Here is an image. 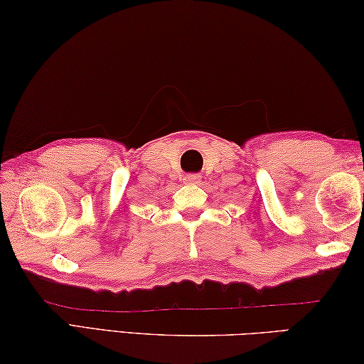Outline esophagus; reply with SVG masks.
<instances>
[{
    "label": "esophagus",
    "instance_id": "esophagus-1",
    "mask_svg": "<svg viewBox=\"0 0 364 364\" xmlns=\"http://www.w3.org/2000/svg\"><path fill=\"white\" fill-rule=\"evenodd\" d=\"M183 181L186 184H197V183H200V175H194V173L186 175L183 178Z\"/></svg>",
    "mask_w": 364,
    "mask_h": 364
}]
</instances>
